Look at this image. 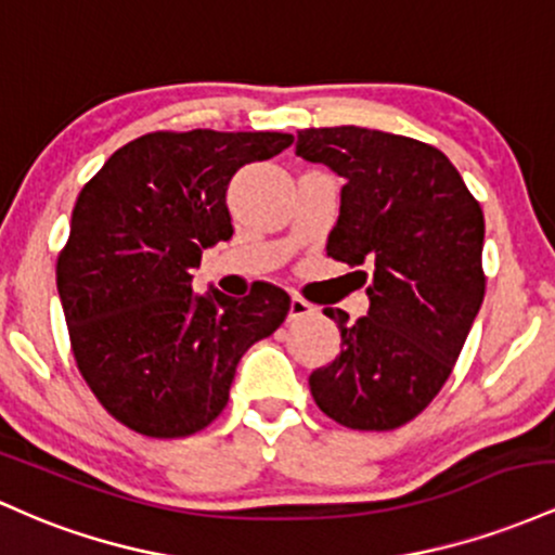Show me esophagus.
Listing matches in <instances>:
<instances>
[{"instance_id":"34e87169","label":"esophagus","mask_w":555,"mask_h":555,"mask_svg":"<svg viewBox=\"0 0 555 555\" xmlns=\"http://www.w3.org/2000/svg\"><path fill=\"white\" fill-rule=\"evenodd\" d=\"M311 311H314V307L307 301V298L301 296H291V309H288V320H301V317H309Z\"/></svg>"}]
</instances>
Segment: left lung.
Listing matches in <instances>:
<instances>
[{
	"label": "left lung",
	"instance_id": "obj_1",
	"mask_svg": "<svg viewBox=\"0 0 555 555\" xmlns=\"http://www.w3.org/2000/svg\"><path fill=\"white\" fill-rule=\"evenodd\" d=\"M298 157L346 178L327 257L357 270L370 311L340 330V353L309 390L351 429H396L433 403L485 296L482 207L440 149L406 135L340 126L298 133Z\"/></svg>",
	"mask_w": 555,
	"mask_h": 555
}]
</instances>
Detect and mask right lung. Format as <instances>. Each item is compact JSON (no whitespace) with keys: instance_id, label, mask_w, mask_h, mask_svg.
<instances>
[{"instance_id":"right-lung-1","label":"right lung","mask_w":555,"mask_h":555,"mask_svg":"<svg viewBox=\"0 0 555 555\" xmlns=\"http://www.w3.org/2000/svg\"><path fill=\"white\" fill-rule=\"evenodd\" d=\"M291 143L261 130H154L117 149L78 194L57 257L62 311L86 385L133 433L189 438L211 425L246 348L283 325V288L196 294L191 270L233 235L235 170Z\"/></svg>"}]
</instances>
